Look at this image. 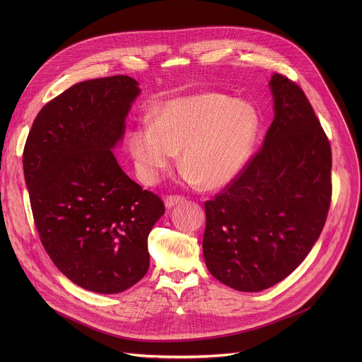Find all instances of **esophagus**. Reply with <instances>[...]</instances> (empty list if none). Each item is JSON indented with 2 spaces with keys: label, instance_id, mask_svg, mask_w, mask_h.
I'll list each match as a JSON object with an SVG mask.
<instances>
[{
  "label": "esophagus",
  "instance_id": "34e87169",
  "mask_svg": "<svg viewBox=\"0 0 362 362\" xmlns=\"http://www.w3.org/2000/svg\"><path fill=\"white\" fill-rule=\"evenodd\" d=\"M185 200H186L185 196H180V194H169V196H166V199H165V204H166L168 209H172L173 206L180 204V203H183Z\"/></svg>",
  "mask_w": 362,
  "mask_h": 362
}]
</instances>
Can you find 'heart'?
I'll list each match as a JSON object with an SVG mask.
<instances>
[{
    "label": "heart",
    "instance_id": "b5f03b06",
    "mask_svg": "<svg viewBox=\"0 0 362 362\" xmlns=\"http://www.w3.org/2000/svg\"><path fill=\"white\" fill-rule=\"evenodd\" d=\"M259 127V115L250 103L202 93L162 103L153 113V124L143 123L130 132L127 146L146 183H156L182 149L187 180L221 189L246 165Z\"/></svg>",
    "mask_w": 362,
    "mask_h": 362
}]
</instances>
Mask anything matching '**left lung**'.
Listing matches in <instances>:
<instances>
[{
    "label": "left lung",
    "instance_id": "obj_1",
    "mask_svg": "<svg viewBox=\"0 0 362 362\" xmlns=\"http://www.w3.org/2000/svg\"><path fill=\"white\" fill-rule=\"evenodd\" d=\"M269 87L275 117L261 150L204 202L209 272L242 292L285 279L318 240L331 204L328 137L302 88L282 74Z\"/></svg>",
    "mask_w": 362,
    "mask_h": 362
}]
</instances>
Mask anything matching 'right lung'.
<instances>
[{
	"label": "right lung",
	"mask_w": 362,
	"mask_h": 362,
	"mask_svg": "<svg viewBox=\"0 0 362 362\" xmlns=\"http://www.w3.org/2000/svg\"><path fill=\"white\" fill-rule=\"evenodd\" d=\"M140 94L129 76L77 83L40 110L23 168L34 223L54 265L76 285L119 293L147 272V236L162 199L133 182L113 147Z\"/></svg>",
	"instance_id": "1"
}]
</instances>
